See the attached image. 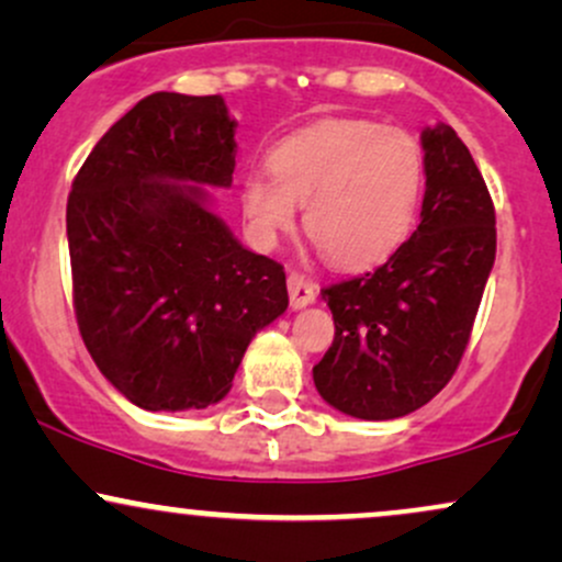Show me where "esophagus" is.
Returning <instances> with one entry per match:
<instances>
[{"mask_svg": "<svg viewBox=\"0 0 562 562\" xmlns=\"http://www.w3.org/2000/svg\"><path fill=\"white\" fill-rule=\"evenodd\" d=\"M288 293H290V306L293 308H306L317 301V288H314L312 280L293 272L288 277Z\"/></svg>", "mask_w": 562, "mask_h": 562, "instance_id": "esophagus-1", "label": "esophagus"}]
</instances>
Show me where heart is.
I'll use <instances>...</instances> for the list:
<instances>
[{
	"mask_svg": "<svg viewBox=\"0 0 562 562\" xmlns=\"http://www.w3.org/2000/svg\"><path fill=\"white\" fill-rule=\"evenodd\" d=\"M272 173L243 179V211L261 243L303 224L335 267L385 261L415 227L425 187L420 142L364 119L325 121L277 145Z\"/></svg>",
	"mask_w": 562,
	"mask_h": 562,
	"instance_id": "heart-1",
	"label": "heart"
}]
</instances>
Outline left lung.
I'll return each instance as SVG.
<instances>
[{
	"mask_svg": "<svg viewBox=\"0 0 562 562\" xmlns=\"http://www.w3.org/2000/svg\"><path fill=\"white\" fill-rule=\"evenodd\" d=\"M420 224L383 267L322 290L333 346L314 367L327 404L359 420H396L454 375L496 256L494 203L447 124L420 134Z\"/></svg>",
	"mask_w": 562,
	"mask_h": 562,
	"instance_id": "obj_1",
	"label": "left lung"
}]
</instances>
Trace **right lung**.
<instances>
[{
	"label": "right lung",
	"instance_id": "add662e5",
	"mask_svg": "<svg viewBox=\"0 0 562 562\" xmlns=\"http://www.w3.org/2000/svg\"><path fill=\"white\" fill-rule=\"evenodd\" d=\"M235 128L218 94L156 92L108 128L68 195L76 322L100 372L147 412L205 409L285 314V269L211 209Z\"/></svg>",
	"mask_w": 562,
	"mask_h": 562
}]
</instances>
